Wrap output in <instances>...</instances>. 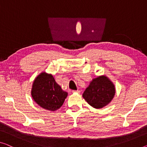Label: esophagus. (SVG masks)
<instances>
[{
	"mask_svg": "<svg viewBox=\"0 0 147 147\" xmlns=\"http://www.w3.org/2000/svg\"><path fill=\"white\" fill-rule=\"evenodd\" d=\"M72 92H74V93H75V92H77V93H80V91H79V90H73Z\"/></svg>",
	"mask_w": 147,
	"mask_h": 147,
	"instance_id": "esophagus-1",
	"label": "esophagus"
}]
</instances>
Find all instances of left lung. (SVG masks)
I'll return each mask as SVG.
<instances>
[{"label":"left lung","instance_id":"8db88e82","mask_svg":"<svg viewBox=\"0 0 147 147\" xmlns=\"http://www.w3.org/2000/svg\"><path fill=\"white\" fill-rule=\"evenodd\" d=\"M116 92L115 86L105 76L92 80L83 94V97L94 108H102L108 105Z\"/></svg>","mask_w":147,"mask_h":147}]
</instances>
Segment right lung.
Masks as SVG:
<instances>
[{"label": "right lung", "instance_id": "1", "mask_svg": "<svg viewBox=\"0 0 147 147\" xmlns=\"http://www.w3.org/2000/svg\"><path fill=\"white\" fill-rule=\"evenodd\" d=\"M31 96L40 107L50 111L59 109L67 96L52 74L42 72L33 81Z\"/></svg>", "mask_w": 147, "mask_h": 147}]
</instances>
